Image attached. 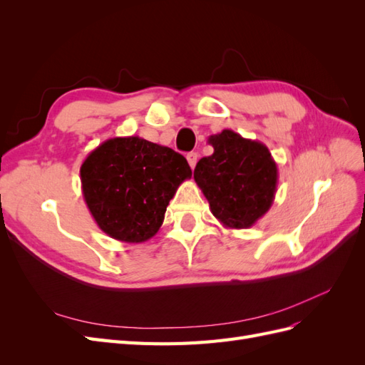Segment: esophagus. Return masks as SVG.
Instances as JSON below:
<instances>
[{
  "instance_id": "obj_1",
  "label": "esophagus",
  "mask_w": 365,
  "mask_h": 365,
  "mask_svg": "<svg viewBox=\"0 0 365 365\" xmlns=\"http://www.w3.org/2000/svg\"><path fill=\"white\" fill-rule=\"evenodd\" d=\"M187 161H189L190 168H192V169H195V165H196V163H197V153H196V152L187 153Z\"/></svg>"
}]
</instances>
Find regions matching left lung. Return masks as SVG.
Wrapping results in <instances>:
<instances>
[{
	"mask_svg": "<svg viewBox=\"0 0 365 365\" xmlns=\"http://www.w3.org/2000/svg\"><path fill=\"white\" fill-rule=\"evenodd\" d=\"M215 152L197 161L193 178L213 216L225 228H250L271 208L279 170L269 149L257 140L224 129L208 137Z\"/></svg>",
	"mask_w": 365,
	"mask_h": 365,
	"instance_id": "obj_1",
	"label": "left lung"
}]
</instances>
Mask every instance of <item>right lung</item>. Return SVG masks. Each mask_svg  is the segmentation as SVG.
<instances>
[{"label":"right lung","mask_w":365,"mask_h":365,"mask_svg":"<svg viewBox=\"0 0 365 365\" xmlns=\"http://www.w3.org/2000/svg\"><path fill=\"white\" fill-rule=\"evenodd\" d=\"M192 178L181 153L140 137H114L81 165L82 193L103 233L141 244L158 233L178 187Z\"/></svg>","instance_id":"add662e5"}]
</instances>
